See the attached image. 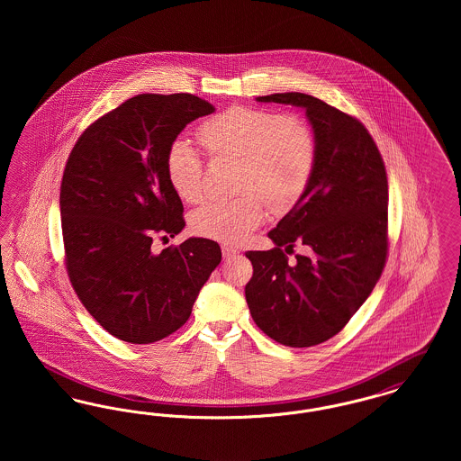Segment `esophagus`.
I'll return each mask as SVG.
<instances>
[{
	"label": "esophagus",
	"instance_id": "1",
	"mask_svg": "<svg viewBox=\"0 0 461 461\" xmlns=\"http://www.w3.org/2000/svg\"><path fill=\"white\" fill-rule=\"evenodd\" d=\"M221 250H222V258H224V259L235 258V256L239 254V250H237L235 247H230V245H222V247H221Z\"/></svg>",
	"mask_w": 461,
	"mask_h": 461
}]
</instances>
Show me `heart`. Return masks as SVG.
Wrapping results in <instances>:
<instances>
[{
    "label": "heart",
    "instance_id": "1",
    "mask_svg": "<svg viewBox=\"0 0 461 461\" xmlns=\"http://www.w3.org/2000/svg\"><path fill=\"white\" fill-rule=\"evenodd\" d=\"M198 141L212 157L240 160L239 198L209 202L192 214L200 237L237 243L264 218L290 211L303 197L314 169L316 143L306 121L235 105L198 128ZM166 175L177 197L195 203L202 197V160L186 140H176L166 157Z\"/></svg>",
    "mask_w": 461,
    "mask_h": 461
}]
</instances>
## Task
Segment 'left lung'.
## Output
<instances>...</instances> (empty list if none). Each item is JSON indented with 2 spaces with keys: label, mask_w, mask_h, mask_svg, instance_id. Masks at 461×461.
<instances>
[{
  "label": "left lung",
  "mask_w": 461,
  "mask_h": 461,
  "mask_svg": "<svg viewBox=\"0 0 461 461\" xmlns=\"http://www.w3.org/2000/svg\"><path fill=\"white\" fill-rule=\"evenodd\" d=\"M256 100L306 110L316 160L303 197L267 233L275 247L245 252L254 266L245 299L267 337L288 348H311L348 325L382 275L385 166L366 128L320 98L275 93ZM295 244H304L307 254L288 262Z\"/></svg>",
  "instance_id": "8db88e82"
}]
</instances>
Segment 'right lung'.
I'll use <instances>...</instances> for the list:
<instances>
[{
    "label": "right lung",
    "mask_w": 461,
    "mask_h": 461,
    "mask_svg": "<svg viewBox=\"0 0 461 461\" xmlns=\"http://www.w3.org/2000/svg\"><path fill=\"white\" fill-rule=\"evenodd\" d=\"M214 110L188 93L138 95L93 122L68 155L60 186L67 273L89 314L124 342L152 344L183 327L221 263L218 241L198 237L152 250L157 233L185 228L167 150Z\"/></svg>",
    "instance_id": "obj_1"
}]
</instances>
